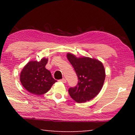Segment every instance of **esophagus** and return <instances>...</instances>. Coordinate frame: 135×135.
<instances>
[{
    "label": "esophagus",
    "instance_id": "obj_1",
    "mask_svg": "<svg viewBox=\"0 0 135 135\" xmlns=\"http://www.w3.org/2000/svg\"><path fill=\"white\" fill-rule=\"evenodd\" d=\"M59 81H60V82H61L62 83H66V80L65 79H61V80H59Z\"/></svg>",
    "mask_w": 135,
    "mask_h": 135
}]
</instances>
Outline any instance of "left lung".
I'll return each instance as SVG.
<instances>
[{
    "instance_id": "1",
    "label": "left lung",
    "mask_w": 135,
    "mask_h": 135,
    "mask_svg": "<svg viewBox=\"0 0 135 135\" xmlns=\"http://www.w3.org/2000/svg\"><path fill=\"white\" fill-rule=\"evenodd\" d=\"M67 57L78 77V84L68 90L76 102L85 103L95 98L103 87L105 80L104 66L100 61L87 57L77 58L68 53Z\"/></svg>"
}]
</instances>
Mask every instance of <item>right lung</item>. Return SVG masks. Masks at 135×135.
<instances>
[{"label":"right lung","instance_id":"1","mask_svg":"<svg viewBox=\"0 0 135 135\" xmlns=\"http://www.w3.org/2000/svg\"><path fill=\"white\" fill-rule=\"evenodd\" d=\"M47 61V59L44 58L39 62L30 61L22 70L20 81L24 88L30 93L43 95L56 82L51 76L50 72L45 68Z\"/></svg>","mask_w":135,"mask_h":135}]
</instances>
